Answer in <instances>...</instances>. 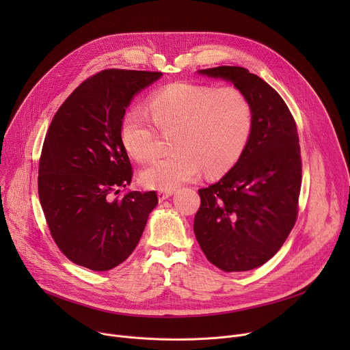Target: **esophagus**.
I'll return each mask as SVG.
<instances>
[{
	"mask_svg": "<svg viewBox=\"0 0 350 350\" xmlns=\"http://www.w3.org/2000/svg\"><path fill=\"white\" fill-rule=\"evenodd\" d=\"M172 193H173L172 189H159V191H158L159 201H165V199H167Z\"/></svg>",
	"mask_w": 350,
	"mask_h": 350,
	"instance_id": "esophagus-1",
	"label": "esophagus"
}]
</instances>
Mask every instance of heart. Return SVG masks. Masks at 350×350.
<instances>
[{
  "mask_svg": "<svg viewBox=\"0 0 350 350\" xmlns=\"http://www.w3.org/2000/svg\"><path fill=\"white\" fill-rule=\"evenodd\" d=\"M151 113L130 108L120 126L129 154L149 161L161 151V132L174 133L170 155L155 161L141 173L144 185L174 189L204 170L216 177L239 159L252 130V107L235 87L173 83L149 101Z\"/></svg>",
  "mask_w": 350,
  "mask_h": 350,
  "instance_id": "b5f03b06",
  "label": "heart"
}]
</instances>
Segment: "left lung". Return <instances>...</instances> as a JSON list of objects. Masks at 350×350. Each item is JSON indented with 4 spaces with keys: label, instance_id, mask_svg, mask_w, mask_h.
<instances>
[{
    "label": "left lung",
    "instance_id": "left-lung-1",
    "mask_svg": "<svg viewBox=\"0 0 350 350\" xmlns=\"http://www.w3.org/2000/svg\"><path fill=\"white\" fill-rule=\"evenodd\" d=\"M230 80L252 107V130L235 166L201 196L193 232L206 259L226 273L256 269L288 238L299 211L301 145L280 94L239 66L198 70Z\"/></svg>",
    "mask_w": 350,
    "mask_h": 350
}]
</instances>
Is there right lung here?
<instances>
[{"label": "right lung", "instance_id": "right-lung-1", "mask_svg": "<svg viewBox=\"0 0 350 350\" xmlns=\"http://www.w3.org/2000/svg\"><path fill=\"white\" fill-rule=\"evenodd\" d=\"M161 76L98 72L65 99L48 127L38 162V198L53 239L79 266L107 271L123 263L158 205L155 191H126L133 167L120 126L133 95Z\"/></svg>", "mask_w": 350, "mask_h": 350}]
</instances>
